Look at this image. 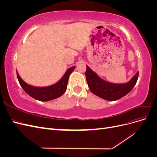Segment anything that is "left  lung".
<instances>
[{
  "mask_svg": "<svg viewBox=\"0 0 157 157\" xmlns=\"http://www.w3.org/2000/svg\"><path fill=\"white\" fill-rule=\"evenodd\" d=\"M86 78L89 89L94 94L107 101H116L126 96L136 85L139 73L137 72L126 83L116 84L104 80L86 65Z\"/></svg>",
  "mask_w": 157,
  "mask_h": 157,
  "instance_id": "1",
  "label": "left lung"
}]
</instances>
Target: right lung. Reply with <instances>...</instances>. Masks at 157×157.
Wrapping results in <instances>:
<instances>
[{
	"instance_id": "obj_1",
	"label": "right lung",
	"mask_w": 157,
	"mask_h": 157,
	"mask_svg": "<svg viewBox=\"0 0 157 157\" xmlns=\"http://www.w3.org/2000/svg\"><path fill=\"white\" fill-rule=\"evenodd\" d=\"M75 68V66L70 67L58 82L45 87H37L28 84L21 79L17 71L16 73L20 84L28 95L37 100L48 101L58 98L64 94L67 89L69 75L74 71Z\"/></svg>"
}]
</instances>
